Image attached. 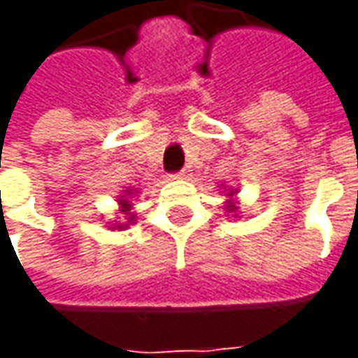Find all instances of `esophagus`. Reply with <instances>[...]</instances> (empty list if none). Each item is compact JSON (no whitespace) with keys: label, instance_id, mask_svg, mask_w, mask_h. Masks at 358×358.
<instances>
[{"label":"esophagus","instance_id":"esophagus-1","mask_svg":"<svg viewBox=\"0 0 358 358\" xmlns=\"http://www.w3.org/2000/svg\"><path fill=\"white\" fill-rule=\"evenodd\" d=\"M184 176H186V174H184V172L180 171V172H174V174H171V178L172 180H182L184 178Z\"/></svg>","mask_w":358,"mask_h":358}]
</instances>
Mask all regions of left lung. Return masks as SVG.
<instances>
[{"mask_svg":"<svg viewBox=\"0 0 358 358\" xmlns=\"http://www.w3.org/2000/svg\"><path fill=\"white\" fill-rule=\"evenodd\" d=\"M228 195H234V192H230V194H228ZM226 209H228V210H234V209H236V207H234L232 203H228V207H226Z\"/></svg>","mask_w":358,"mask_h":358,"instance_id":"obj_1","label":"left lung"}]
</instances>
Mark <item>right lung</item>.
<instances>
[{"mask_svg":"<svg viewBox=\"0 0 358 358\" xmlns=\"http://www.w3.org/2000/svg\"><path fill=\"white\" fill-rule=\"evenodd\" d=\"M126 194L128 195H132L134 194V189H128V192H126ZM120 210H122V213H124V215H128V222H132L134 220V217L132 215H130V213H128V210H130V201H128V199H124V195H122V199H120ZM126 224H122V226H117L118 230H122V228H124Z\"/></svg>","mask_w":358,"mask_h":358,"instance_id":"right-lung-1","label":"right lung"}]
</instances>
